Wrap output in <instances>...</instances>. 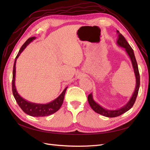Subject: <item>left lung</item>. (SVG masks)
<instances>
[{
	"mask_svg": "<svg viewBox=\"0 0 150 150\" xmlns=\"http://www.w3.org/2000/svg\"><path fill=\"white\" fill-rule=\"evenodd\" d=\"M116 33L117 34H118V38H117V44L119 46L125 49V51L127 54H128V56L129 57V59L131 61V64H132V66H133L135 78H136V86H135L134 91L132 95V96H131V98H130L129 101L127 103L125 106L115 110H108V109L102 107L94 100L92 93H91L90 94L88 95V100L91 108L95 112L98 113V114L104 116L108 117H115L119 116L123 114V113L126 112V111L129 110L130 109L133 107V104H134V102L136 101V99H137L138 96V91L139 88V84H140V78H139L138 67L137 60H136V58L134 56L133 50L132 48H131L128 42H127V40L125 39L124 36L121 34H120L118 30H117Z\"/></svg>",
	"mask_w": 150,
	"mask_h": 150,
	"instance_id": "1",
	"label": "left lung"
}]
</instances>
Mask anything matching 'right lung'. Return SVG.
Masks as SVG:
<instances>
[{"label": "right lung", "instance_id": "right-lung-1", "mask_svg": "<svg viewBox=\"0 0 150 150\" xmlns=\"http://www.w3.org/2000/svg\"><path fill=\"white\" fill-rule=\"evenodd\" d=\"M35 39V37H32L29 38L26 40V42L22 45V46L20 49L19 52L15 59L14 64H13V75H12V93L13 97H14L17 103L18 104L22 110L26 114L34 117H43L47 116L54 114L59 110L61 107L63 101H64V95L66 91L67 87H66L62 93L56 99H54L52 101L50 102L47 104H38L34 103H31L24 99L22 98L19 93H17V91L16 88L15 81H16V64L17 59L19 57L21 52L24 51V49L27 47L28 44H29L31 42Z\"/></svg>", "mask_w": 150, "mask_h": 150}]
</instances>
